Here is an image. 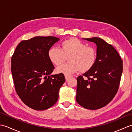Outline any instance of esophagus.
<instances>
[{"instance_id":"esophagus-1","label":"esophagus","mask_w":132,"mask_h":132,"mask_svg":"<svg viewBox=\"0 0 132 132\" xmlns=\"http://www.w3.org/2000/svg\"><path fill=\"white\" fill-rule=\"evenodd\" d=\"M64 77H65L66 80L68 81L69 79V78L71 77V76H68V75H64Z\"/></svg>"}]
</instances>
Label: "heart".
Masks as SVG:
<instances>
[{
	"mask_svg": "<svg viewBox=\"0 0 132 132\" xmlns=\"http://www.w3.org/2000/svg\"><path fill=\"white\" fill-rule=\"evenodd\" d=\"M69 63H64L56 69L58 73L69 76L78 71L86 72L93 68L97 60V51L77 38L63 41L61 48L53 46L48 51L49 60L55 65H60L68 57Z\"/></svg>",
	"mask_w": 132,
	"mask_h": 132,
	"instance_id": "b5f03b06",
	"label": "heart"
}]
</instances>
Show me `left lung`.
<instances>
[{"mask_svg":"<svg viewBox=\"0 0 132 132\" xmlns=\"http://www.w3.org/2000/svg\"><path fill=\"white\" fill-rule=\"evenodd\" d=\"M97 46L94 66L77 78V102L86 109L106 105L115 96L122 72V61L117 50L103 39L83 38Z\"/></svg>","mask_w":132,"mask_h":132,"instance_id":"8db88e82","label":"left lung"}]
</instances>
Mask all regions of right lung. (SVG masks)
<instances>
[{
    "label": "right lung",
    "instance_id": "add662e5",
    "mask_svg": "<svg viewBox=\"0 0 132 132\" xmlns=\"http://www.w3.org/2000/svg\"><path fill=\"white\" fill-rule=\"evenodd\" d=\"M60 38L37 36L19 43L11 58V71L17 94L28 106L43 111L55 104L65 82L63 74L51 75L54 67L48 51Z\"/></svg>",
    "mask_w": 132,
    "mask_h": 132
}]
</instances>
